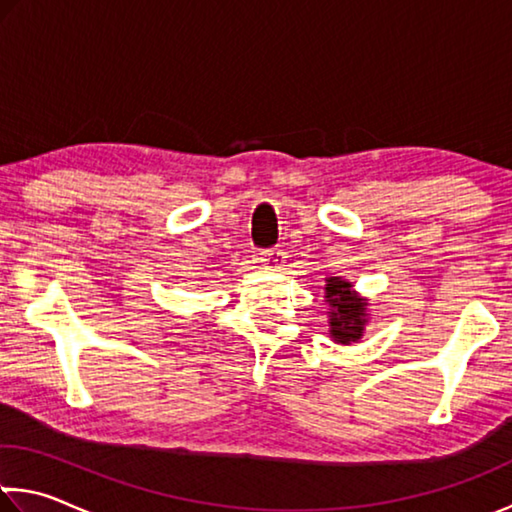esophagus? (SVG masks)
I'll return each mask as SVG.
<instances>
[{"instance_id": "esophagus-1", "label": "esophagus", "mask_w": 512, "mask_h": 512, "mask_svg": "<svg viewBox=\"0 0 512 512\" xmlns=\"http://www.w3.org/2000/svg\"><path fill=\"white\" fill-rule=\"evenodd\" d=\"M259 262H262L266 269H280L285 264V253L280 248H269L259 253Z\"/></svg>"}]
</instances>
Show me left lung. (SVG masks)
<instances>
[{
	"label": "left lung",
	"mask_w": 512,
	"mask_h": 512,
	"mask_svg": "<svg viewBox=\"0 0 512 512\" xmlns=\"http://www.w3.org/2000/svg\"><path fill=\"white\" fill-rule=\"evenodd\" d=\"M326 303L330 305V337L344 346L358 342L367 326V298L355 294L351 282L326 278Z\"/></svg>",
	"instance_id": "1"
}]
</instances>
